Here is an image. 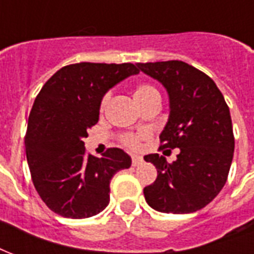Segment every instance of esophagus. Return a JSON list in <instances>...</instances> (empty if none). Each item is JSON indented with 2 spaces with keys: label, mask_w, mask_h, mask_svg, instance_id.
<instances>
[{
  "label": "esophagus",
  "mask_w": 254,
  "mask_h": 254,
  "mask_svg": "<svg viewBox=\"0 0 254 254\" xmlns=\"http://www.w3.org/2000/svg\"><path fill=\"white\" fill-rule=\"evenodd\" d=\"M131 161H132V166H138L142 164L143 158H142L140 155H132V157H131Z\"/></svg>",
  "instance_id": "34e87169"
}]
</instances>
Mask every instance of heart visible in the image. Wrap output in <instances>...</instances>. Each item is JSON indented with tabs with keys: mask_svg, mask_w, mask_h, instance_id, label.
Masks as SVG:
<instances>
[{
	"mask_svg": "<svg viewBox=\"0 0 254 254\" xmlns=\"http://www.w3.org/2000/svg\"><path fill=\"white\" fill-rule=\"evenodd\" d=\"M132 97H134L135 103L136 104L142 105L150 101V100H154V99H160V92L154 88V86H151L149 84H138L134 88V92H132ZM109 101V96L108 94H105L103 100H101V105H100V109L101 111H104L107 104H108ZM145 135H132V134H126L122 136V143L126 146V147H128V149H138L140 145V139L143 138Z\"/></svg>",
	"mask_w": 254,
	"mask_h": 254,
	"instance_id": "b5f03b06",
	"label": "heart"
}]
</instances>
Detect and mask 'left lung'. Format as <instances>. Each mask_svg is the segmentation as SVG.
<instances>
[{"instance_id":"left-lung-1","label":"left lung","mask_w":254,"mask_h":254,"mask_svg":"<svg viewBox=\"0 0 254 254\" xmlns=\"http://www.w3.org/2000/svg\"><path fill=\"white\" fill-rule=\"evenodd\" d=\"M169 94L170 114L161 132L162 149H180L169 164L164 155H145L157 179L145 187L147 204L166 214H190L214 200L226 184L234 154L229 107L215 82L181 61L136 64Z\"/></svg>"}]
</instances>
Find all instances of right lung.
Segmentation results:
<instances>
[{"mask_svg": "<svg viewBox=\"0 0 254 254\" xmlns=\"http://www.w3.org/2000/svg\"><path fill=\"white\" fill-rule=\"evenodd\" d=\"M138 73L132 64H68L36 96L28 118L25 153L33 186L55 214L82 219L108 205L111 179L128 169L131 157L118 147L100 158L86 154L84 138L99 122L104 94Z\"/></svg>", "mask_w": 254, "mask_h": 254, "instance_id": "1", "label": "right lung"}]
</instances>
